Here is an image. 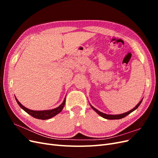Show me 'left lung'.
<instances>
[{"instance_id":"obj_1","label":"left lung","mask_w":158,"mask_h":158,"mask_svg":"<svg viewBox=\"0 0 158 158\" xmlns=\"http://www.w3.org/2000/svg\"><path fill=\"white\" fill-rule=\"evenodd\" d=\"M142 100H141V101L138 103L137 106H136L135 108H133L132 109H131V111H128V112H127V113H123V114H114H114H106V113H102V112H100V111H98V109L94 108L92 106H91V105H90V106H91V107H92V108L94 110V111H95V112H96L98 114H99L100 116L103 117V118H106V119H121V118H123V117H126L127 115H128V114H129L131 113H132V111H135V110H136V109L138 107V106H140V103H142Z\"/></svg>"}]
</instances>
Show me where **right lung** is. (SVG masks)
Here are the masks:
<instances>
[{"label":"right lung","mask_w":158,"mask_h":158,"mask_svg":"<svg viewBox=\"0 0 158 158\" xmlns=\"http://www.w3.org/2000/svg\"><path fill=\"white\" fill-rule=\"evenodd\" d=\"M16 100L18 104L19 105V106H20L22 109L24 110L26 113L30 114V115L32 116L33 117L38 118V119H41V120H46V119H49L53 117L54 116L56 115V114H59L62 110H63L65 105L66 98H64L63 102L62 103V104L58 107L55 108L53 109H51V110H45V111H33V110L29 109L25 107L24 106H23L22 105L18 102V100L16 98Z\"/></svg>","instance_id":"obj_1"}]
</instances>
